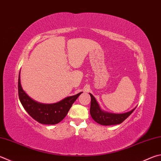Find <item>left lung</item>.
<instances>
[{
    "label": "left lung",
    "instance_id": "8db88e82",
    "mask_svg": "<svg viewBox=\"0 0 161 161\" xmlns=\"http://www.w3.org/2000/svg\"><path fill=\"white\" fill-rule=\"evenodd\" d=\"M91 96V107L90 114L93 120L102 125H114L122 123L125 119H127L133 111L134 109L125 113H112L104 111L101 109L98 103L94 96L89 93Z\"/></svg>",
    "mask_w": 161,
    "mask_h": 161
}]
</instances>
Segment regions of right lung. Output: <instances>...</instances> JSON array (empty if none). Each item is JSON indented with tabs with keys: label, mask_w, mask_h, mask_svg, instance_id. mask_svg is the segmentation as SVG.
<instances>
[{
	"label": "right lung",
	"mask_w": 161,
	"mask_h": 161,
	"mask_svg": "<svg viewBox=\"0 0 161 161\" xmlns=\"http://www.w3.org/2000/svg\"><path fill=\"white\" fill-rule=\"evenodd\" d=\"M68 96L55 103H42L34 101L23 90L18 78V94L19 101L25 110L32 118L41 124L55 125L65 118L72 104L81 93Z\"/></svg>",
	"instance_id": "right-lung-1"
}]
</instances>
